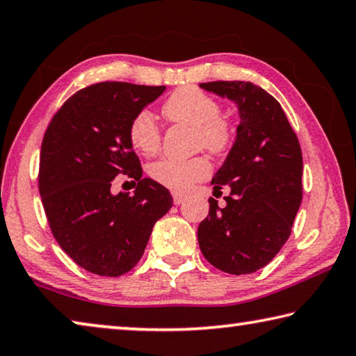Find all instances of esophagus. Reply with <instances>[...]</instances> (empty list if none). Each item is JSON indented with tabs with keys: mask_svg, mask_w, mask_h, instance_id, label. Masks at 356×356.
<instances>
[{
	"mask_svg": "<svg viewBox=\"0 0 356 356\" xmlns=\"http://www.w3.org/2000/svg\"><path fill=\"white\" fill-rule=\"evenodd\" d=\"M172 195H173V203H175V205H181V203L186 199H188V195L181 194V192H172Z\"/></svg>",
	"mask_w": 356,
	"mask_h": 356,
	"instance_id": "esophagus-1",
	"label": "esophagus"
}]
</instances>
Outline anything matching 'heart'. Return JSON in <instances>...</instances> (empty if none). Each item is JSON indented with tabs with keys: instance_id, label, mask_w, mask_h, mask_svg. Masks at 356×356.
<instances>
[{
	"instance_id": "heart-1",
	"label": "heart",
	"mask_w": 356,
	"mask_h": 356,
	"mask_svg": "<svg viewBox=\"0 0 356 356\" xmlns=\"http://www.w3.org/2000/svg\"><path fill=\"white\" fill-rule=\"evenodd\" d=\"M162 115L170 123L195 126L199 147H205L213 153H224L235 138V127L227 116L220 115L218 99L195 86L175 90L162 104ZM129 140L132 147L145 156H153L159 151L162 134L149 110L134 115L129 123ZM209 172L211 164L205 156L192 159L164 157L148 168L151 179L178 192L188 191L195 181L208 177Z\"/></svg>"
}]
</instances>
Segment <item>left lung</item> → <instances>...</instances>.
Masks as SVG:
<instances>
[{
    "label": "left lung",
    "mask_w": 356,
    "mask_h": 356,
    "mask_svg": "<svg viewBox=\"0 0 356 356\" xmlns=\"http://www.w3.org/2000/svg\"><path fill=\"white\" fill-rule=\"evenodd\" d=\"M203 90L236 104L235 143L213 177L230 186L225 207L209 199L197 236L209 264L229 275H250L270 264L289 240L302 199L298 137L275 97L250 81H208Z\"/></svg>",
    "instance_id": "left-lung-1"
}]
</instances>
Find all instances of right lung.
Here are the masks:
<instances>
[{"instance_id":"right-lung-1","label":"right lung","mask_w":356,"mask_h":356,"mask_svg":"<svg viewBox=\"0 0 356 356\" xmlns=\"http://www.w3.org/2000/svg\"><path fill=\"white\" fill-rule=\"evenodd\" d=\"M165 86L101 81L67 99L51 118L40 147L39 192L50 230L83 270L118 277L142 259L151 230L172 208L164 186L142 178L129 140L134 115ZM120 174L138 183L134 196H115Z\"/></svg>"}]
</instances>
